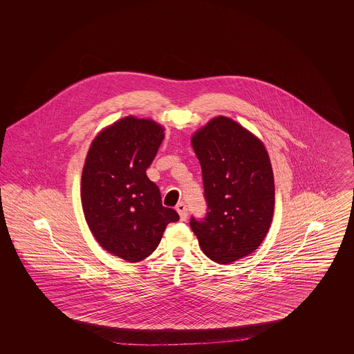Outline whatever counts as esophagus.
<instances>
[{"label":"esophagus","instance_id":"obj_1","mask_svg":"<svg viewBox=\"0 0 354 354\" xmlns=\"http://www.w3.org/2000/svg\"><path fill=\"white\" fill-rule=\"evenodd\" d=\"M176 211H178V214L180 215V219H187V205H185V203H179V204L176 205Z\"/></svg>","mask_w":354,"mask_h":354}]
</instances>
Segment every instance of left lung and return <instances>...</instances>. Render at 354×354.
<instances>
[{"label":"left lung","instance_id":"left-lung-1","mask_svg":"<svg viewBox=\"0 0 354 354\" xmlns=\"http://www.w3.org/2000/svg\"><path fill=\"white\" fill-rule=\"evenodd\" d=\"M208 205L189 225L205 256L231 264L259 248L274 211V179L264 143L234 119L212 118L191 136Z\"/></svg>","mask_w":354,"mask_h":354}]
</instances>
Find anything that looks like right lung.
<instances>
[{
    "label": "right lung",
    "mask_w": 354,
    "mask_h": 354,
    "mask_svg": "<svg viewBox=\"0 0 354 354\" xmlns=\"http://www.w3.org/2000/svg\"><path fill=\"white\" fill-rule=\"evenodd\" d=\"M165 138L152 119L129 115L104 127L84 159L81 202L84 219L104 251L138 263L159 245L169 223L179 220L162 205L146 169Z\"/></svg>",
    "instance_id": "add662e5"
}]
</instances>
